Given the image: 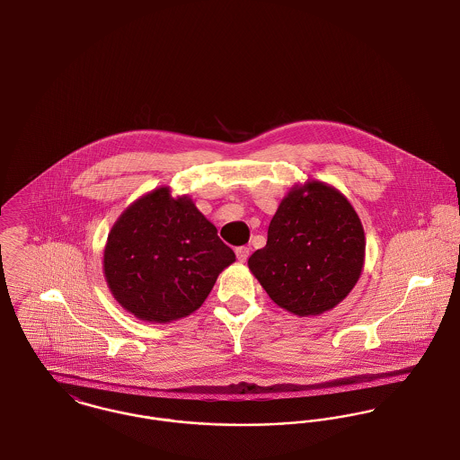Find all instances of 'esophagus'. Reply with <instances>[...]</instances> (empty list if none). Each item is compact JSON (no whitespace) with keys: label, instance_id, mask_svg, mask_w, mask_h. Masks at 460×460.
Returning a JSON list of instances; mask_svg holds the SVG:
<instances>
[{"label":"esophagus","instance_id":"1","mask_svg":"<svg viewBox=\"0 0 460 460\" xmlns=\"http://www.w3.org/2000/svg\"><path fill=\"white\" fill-rule=\"evenodd\" d=\"M236 257H238V261L240 262H245L248 259V255H250V248L248 247H236Z\"/></svg>","mask_w":460,"mask_h":460}]
</instances>
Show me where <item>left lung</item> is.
Wrapping results in <instances>:
<instances>
[{
	"mask_svg": "<svg viewBox=\"0 0 460 460\" xmlns=\"http://www.w3.org/2000/svg\"><path fill=\"white\" fill-rule=\"evenodd\" d=\"M364 250V229L347 198L310 181L280 203L266 247L250 255L248 268L279 306L299 317L318 315L354 288Z\"/></svg>",
	"mask_w": 460,
	"mask_h": 460,
	"instance_id": "8db88e82",
	"label": "left lung"
}]
</instances>
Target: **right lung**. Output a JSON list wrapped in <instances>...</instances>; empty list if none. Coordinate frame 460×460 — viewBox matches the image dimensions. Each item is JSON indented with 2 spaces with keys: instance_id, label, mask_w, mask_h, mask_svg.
Instances as JSON below:
<instances>
[{
  "instance_id": "right-lung-1",
  "label": "right lung",
  "mask_w": 460,
  "mask_h": 460,
  "mask_svg": "<svg viewBox=\"0 0 460 460\" xmlns=\"http://www.w3.org/2000/svg\"><path fill=\"white\" fill-rule=\"evenodd\" d=\"M234 252L187 198L161 187L133 203L111 227L105 277L115 299L150 322L198 310Z\"/></svg>"
}]
</instances>
